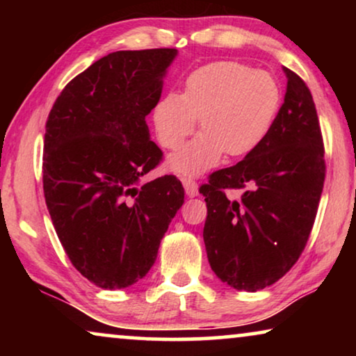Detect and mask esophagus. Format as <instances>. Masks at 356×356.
Wrapping results in <instances>:
<instances>
[{"instance_id":"34e87169","label":"esophagus","mask_w":356,"mask_h":356,"mask_svg":"<svg viewBox=\"0 0 356 356\" xmlns=\"http://www.w3.org/2000/svg\"><path fill=\"white\" fill-rule=\"evenodd\" d=\"M181 183H183V186H184V191H186V194L189 197H196L197 194H199V188H197V184L193 181L191 178H181Z\"/></svg>"}]
</instances>
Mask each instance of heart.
I'll return each mask as SVG.
<instances>
[{
	"instance_id": "heart-1",
	"label": "heart",
	"mask_w": 356,
	"mask_h": 356,
	"mask_svg": "<svg viewBox=\"0 0 356 356\" xmlns=\"http://www.w3.org/2000/svg\"><path fill=\"white\" fill-rule=\"evenodd\" d=\"M280 108V89L266 71L235 61H217L193 71L183 94H168L154 110L155 133L165 149L177 150L194 133L202 134L170 159L179 175H201L223 155L241 159L270 133Z\"/></svg>"
}]
</instances>
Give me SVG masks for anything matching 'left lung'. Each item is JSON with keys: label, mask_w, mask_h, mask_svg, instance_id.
Listing matches in <instances>:
<instances>
[{"label": "left lung", "mask_w": 356, "mask_h": 356, "mask_svg": "<svg viewBox=\"0 0 356 356\" xmlns=\"http://www.w3.org/2000/svg\"><path fill=\"white\" fill-rule=\"evenodd\" d=\"M286 92L254 152L211 175L204 245L212 270L232 289L257 291L289 272L308 243L324 186V145L313 95L284 67ZM225 188H243L230 202Z\"/></svg>", "instance_id": "8db88e82"}]
</instances>
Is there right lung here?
Masks as SVG:
<instances>
[{
    "label": "right lung",
    "instance_id": "obj_1",
    "mask_svg": "<svg viewBox=\"0 0 356 356\" xmlns=\"http://www.w3.org/2000/svg\"><path fill=\"white\" fill-rule=\"evenodd\" d=\"M178 50L113 51L76 76L48 115L43 193L72 266L97 286L144 279L184 202L172 175L140 183L160 160L145 116Z\"/></svg>",
    "mask_w": 356,
    "mask_h": 356
}]
</instances>
